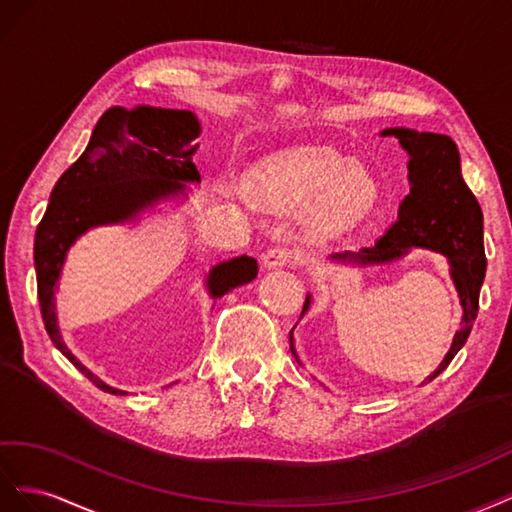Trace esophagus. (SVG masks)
Instances as JSON below:
<instances>
[{
	"label": "esophagus",
	"instance_id": "obj_1",
	"mask_svg": "<svg viewBox=\"0 0 512 512\" xmlns=\"http://www.w3.org/2000/svg\"><path fill=\"white\" fill-rule=\"evenodd\" d=\"M300 261L298 251L287 246H272L261 255V266L264 268H283V266H296Z\"/></svg>",
	"mask_w": 512,
	"mask_h": 512
}]
</instances>
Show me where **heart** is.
Returning a JSON list of instances; mask_svg holds the SVG:
<instances>
[{
  "label": "heart",
  "instance_id": "obj_1",
  "mask_svg": "<svg viewBox=\"0 0 512 512\" xmlns=\"http://www.w3.org/2000/svg\"><path fill=\"white\" fill-rule=\"evenodd\" d=\"M248 193L264 206L296 210L309 203L304 227L315 238L360 223L379 199V186L362 165L324 145H298L266 158L248 173Z\"/></svg>",
  "mask_w": 512,
  "mask_h": 512
}]
</instances>
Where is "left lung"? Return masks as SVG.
Wrapping results in <instances>:
<instances>
[{
	"mask_svg": "<svg viewBox=\"0 0 512 512\" xmlns=\"http://www.w3.org/2000/svg\"><path fill=\"white\" fill-rule=\"evenodd\" d=\"M397 137L401 148L410 154V195L399 208V218L371 248H360L358 253L345 251L330 255L332 261L345 264H388L403 257L412 246L429 248L442 253L450 264L452 283L457 287L459 302L463 306L461 328L442 360L425 382H433L470 337L478 315V296L485 281L487 259L483 248V210L476 197L467 188L461 175V158L455 141L437 133H418L412 128H386L382 137ZM311 294L304 300L302 315L309 311ZM291 356L302 364L296 345L294 330L289 332Z\"/></svg>",
	"mask_w": 512,
	"mask_h": 512,
	"instance_id": "1",
	"label": "left lung"
}]
</instances>
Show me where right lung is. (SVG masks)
I'll use <instances>...</instances> for the list:
<instances>
[{
  "label": "right lung",
  "mask_w": 512,
  "mask_h": 512,
  "mask_svg": "<svg viewBox=\"0 0 512 512\" xmlns=\"http://www.w3.org/2000/svg\"><path fill=\"white\" fill-rule=\"evenodd\" d=\"M201 126L195 113L139 105L111 107L98 120L85 152L53 186L49 206L36 229L34 264L42 321L53 345L109 394H126L107 386L62 341L55 313V289L68 248L87 229L135 221L139 212L160 199L186 195L184 182H201L193 163ZM257 276L248 255L221 261L208 274V291L221 298Z\"/></svg>",
  "instance_id": "right-lung-1"
}]
</instances>
